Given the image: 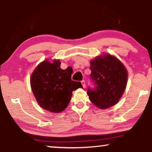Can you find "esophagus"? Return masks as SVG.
I'll return each instance as SVG.
<instances>
[{
	"label": "esophagus",
	"mask_w": 152,
	"mask_h": 152,
	"mask_svg": "<svg viewBox=\"0 0 152 152\" xmlns=\"http://www.w3.org/2000/svg\"><path fill=\"white\" fill-rule=\"evenodd\" d=\"M81 83H82V86H83L84 88V87L86 86V83H85V81H84V80H82V81H81Z\"/></svg>",
	"instance_id": "1"
}]
</instances>
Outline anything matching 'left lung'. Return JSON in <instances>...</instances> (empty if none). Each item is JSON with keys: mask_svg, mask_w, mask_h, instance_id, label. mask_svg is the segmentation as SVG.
Listing matches in <instances>:
<instances>
[{"mask_svg": "<svg viewBox=\"0 0 152 152\" xmlns=\"http://www.w3.org/2000/svg\"><path fill=\"white\" fill-rule=\"evenodd\" d=\"M91 79L94 88L88 87L87 94L95 106L104 109L117 103L125 91L127 72L117 58L106 54L91 61Z\"/></svg>", "mask_w": 152, "mask_h": 152, "instance_id": "obj_1", "label": "left lung"}]
</instances>
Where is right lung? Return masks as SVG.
I'll list each match as a JSON object with an SVG mask.
<instances>
[{
    "mask_svg": "<svg viewBox=\"0 0 152 152\" xmlns=\"http://www.w3.org/2000/svg\"><path fill=\"white\" fill-rule=\"evenodd\" d=\"M72 72L60 68V61H44L37 66L31 76V86L38 103L52 113L66 109L71 100L72 91L82 87L80 82L71 79Z\"/></svg>",
    "mask_w": 152,
    "mask_h": 152,
    "instance_id": "right-lung-1",
    "label": "right lung"
}]
</instances>
